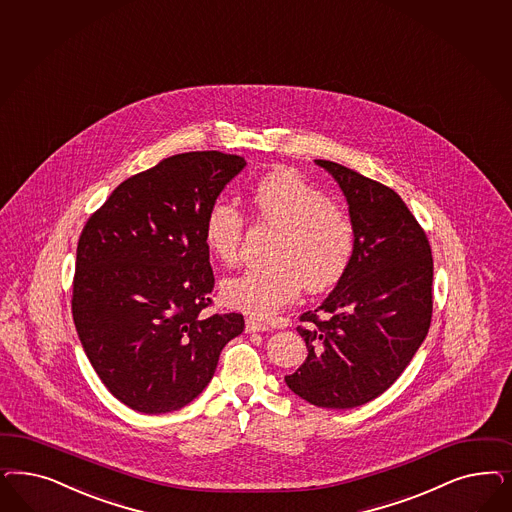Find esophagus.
<instances>
[{"instance_id": "esophagus-1", "label": "esophagus", "mask_w": 512, "mask_h": 512, "mask_svg": "<svg viewBox=\"0 0 512 512\" xmlns=\"http://www.w3.org/2000/svg\"><path fill=\"white\" fill-rule=\"evenodd\" d=\"M267 330H269V326H267L265 322L256 320V318H247V322H245V331H247V333H256V331Z\"/></svg>"}]
</instances>
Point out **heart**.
Returning <instances> with one entry per match:
<instances>
[{
    "instance_id": "obj_1",
    "label": "heart",
    "mask_w": 512,
    "mask_h": 512,
    "mask_svg": "<svg viewBox=\"0 0 512 512\" xmlns=\"http://www.w3.org/2000/svg\"><path fill=\"white\" fill-rule=\"evenodd\" d=\"M254 220L275 231L265 260L269 264L222 282V299L243 313L267 318L296 299L301 286L328 290L347 273L356 248L352 218L296 171H273L250 192ZM245 218L230 201L209 209L203 241L218 262L239 258Z\"/></svg>"
}]
</instances>
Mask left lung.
Instances as JSON below:
<instances>
[{
  "label": "left lung",
  "instance_id": "1",
  "mask_svg": "<svg viewBox=\"0 0 512 512\" xmlns=\"http://www.w3.org/2000/svg\"><path fill=\"white\" fill-rule=\"evenodd\" d=\"M343 190L356 230L347 273L297 326L307 360L288 388L324 409H352L386 392L428 335L433 258L428 237L396 192L345 165L314 160Z\"/></svg>",
  "mask_w": 512,
  "mask_h": 512
}]
</instances>
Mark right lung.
I'll use <instances>...</instances> for the list:
<instances>
[{"label": "right lung", "instance_id": "add662e5", "mask_svg": "<svg viewBox=\"0 0 512 512\" xmlns=\"http://www.w3.org/2000/svg\"><path fill=\"white\" fill-rule=\"evenodd\" d=\"M247 165L218 150L184 152L118 184L88 218L73 279L81 345L113 396L133 411H179L215 375L243 314H209L215 275L203 226Z\"/></svg>", "mask_w": 512, "mask_h": 512}]
</instances>
